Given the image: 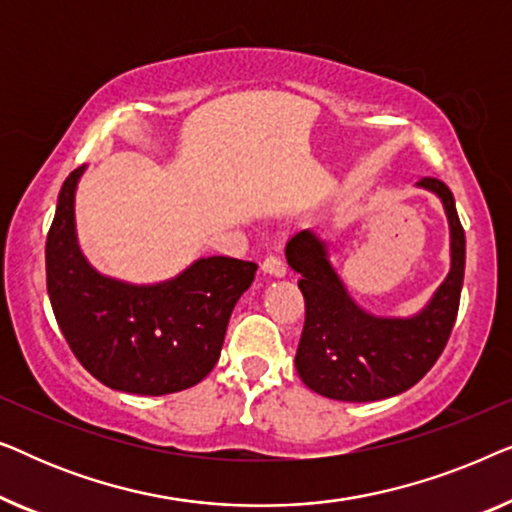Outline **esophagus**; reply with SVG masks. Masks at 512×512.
I'll return each instance as SVG.
<instances>
[{
	"mask_svg": "<svg viewBox=\"0 0 512 512\" xmlns=\"http://www.w3.org/2000/svg\"><path fill=\"white\" fill-rule=\"evenodd\" d=\"M261 270H263V275H270V277H284L286 275V265L279 256L265 258V261L261 263Z\"/></svg>",
	"mask_w": 512,
	"mask_h": 512,
	"instance_id": "esophagus-1",
	"label": "esophagus"
}]
</instances>
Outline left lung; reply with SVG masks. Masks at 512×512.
<instances>
[{"label": "left lung", "instance_id": "8db88e82", "mask_svg": "<svg viewBox=\"0 0 512 512\" xmlns=\"http://www.w3.org/2000/svg\"><path fill=\"white\" fill-rule=\"evenodd\" d=\"M417 186L443 200L452 268L415 317L389 319L363 312L328 261L326 244L312 230H300L286 244V261L300 275L298 289L305 298L296 370L321 396L368 403L403 394L429 373L450 340L464 284L466 237L450 188L433 177H424Z\"/></svg>", "mask_w": 512, "mask_h": 512}]
</instances>
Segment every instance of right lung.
Returning <instances> with one entry per match:
<instances>
[{
	"label": "right lung",
	"instance_id": "obj_1",
	"mask_svg": "<svg viewBox=\"0 0 512 512\" xmlns=\"http://www.w3.org/2000/svg\"><path fill=\"white\" fill-rule=\"evenodd\" d=\"M83 170L62 184L46 237L48 298L69 349L109 389L163 396L193 387L219 361L230 314L258 265L198 258L151 286L100 275L76 244L74 193Z\"/></svg>",
	"mask_w": 512,
	"mask_h": 512
}]
</instances>
